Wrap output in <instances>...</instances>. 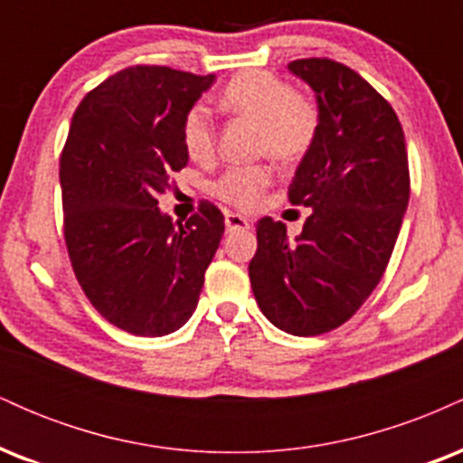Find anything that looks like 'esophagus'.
Wrapping results in <instances>:
<instances>
[{"mask_svg": "<svg viewBox=\"0 0 463 463\" xmlns=\"http://www.w3.org/2000/svg\"><path fill=\"white\" fill-rule=\"evenodd\" d=\"M224 224H226V231L232 232V231H239V228H250V220L237 213H226Z\"/></svg>", "mask_w": 463, "mask_h": 463, "instance_id": "obj_1", "label": "esophagus"}]
</instances>
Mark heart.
<instances>
[{
    "label": "heart",
    "instance_id": "1",
    "mask_svg": "<svg viewBox=\"0 0 463 463\" xmlns=\"http://www.w3.org/2000/svg\"><path fill=\"white\" fill-rule=\"evenodd\" d=\"M220 104L226 113L257 121V152L269 154L283 163L305 156L320 130V109L316 99L268 71L239 73L222 91ZM183 146L191 161H213L215 128L204 106H194L184 115ZM272 178L269 165H239L226 169L211 191L226 204L250 211L259 204Z\"/></svg>",
    "mask_w": 463,
    "mask_h": 463
}]
</instances>
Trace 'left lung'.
<instances>
[{
	"label": "left lung",
	"mask_w": 463,
	"mask_h": 463,
	"mask_svg": "<svg viewBox=\"0 0 463 463\" xmlns=\"http://www.w3.org/2000/svg\"><path fill=\"white\" fill-rule=\"evenodd\" d=\"M289 71L316 91L320 130L289 184L309 206L294 241L283 222L257 224L250 285L280 331L311 337L342 326L383 279L409 202L402 126L390 102L331 58H300Z\"/></svg>",
	"instance_id": "obj_1"
}]
</instances>
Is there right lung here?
I'll list each match as a JSON object with an SVG mask.
<instances>
[{"label": "right lung", "mask_w": 463, "mask_h": 463, "mask_svg": "<svg viewBox=\"0 0 463 463\" xmlns=\"http://www.w3.org/2000/svg\"><path fill=\"white\" fill-rule=\"evenodd\" d=\"M215 76L135 65L84 95L61 154L65 243L80 287L121 331L163 337L198 307L224 215L202 200L184 224L158 209L189 161L183 121Z\"/></svg>", "instance_id": "1"}]
</instances>
